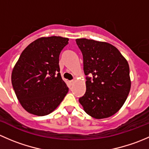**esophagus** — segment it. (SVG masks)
<instances>
[{
    "label": "esophagus",
    "mask_w": 149,
    "mask_h": 149,
    "mask_svg": "<svg viewBox=\"0 0 149 149\" xmlns=\"http://www.w3.org/2000/svg\"><path fill=\"white\" fill-rule=\"evenodd\" d=\"M74 81H75L74 80H71V81H70V85H72V84H73V83H74Z\"/></svg>",
    "instance_id": "34e87169"
}]
</instances>
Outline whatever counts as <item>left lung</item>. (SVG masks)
I'll list each match as a JSON object with an SVG mask.
<instances>
[{
	"label": "left lung",
	"mask_w": 149,
	"mask_h": 149,
	"mask_svg": "<svg viewBox=\"0 0 149 149\" xmlns=\"http://www.w3.org/2000/svg\"><path fill=\"white\" fill-rule=\"evenodd\" d=\"M83 55L86 91L79 102L96 119L112 116L122 107L130 92V69L125 58L112 45L77 39ZM90 74L92 77H88Z\"/></svg>",
	"instance_id": "left-lung-1"
}]
</instances>
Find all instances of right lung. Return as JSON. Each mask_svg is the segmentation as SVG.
I'll return each mask as SVG.
<instances>
[{"mask_svg":"<svg viewBox=\"0 0 149 149\" xmlns=\"http://www.w3.org/2000/svg\"><path fill=\"white\" fill-rule=\"evenodd\" d=\"M68 39L41 37L22 52L13 69L11 83L25 110L45 116L55 110L68 88L60 73L59 56Z\"/></svg>","mask_w":149,"mask_h":149,"instance_id":"right-lung-1","label":"right lung"}]
</instances>
